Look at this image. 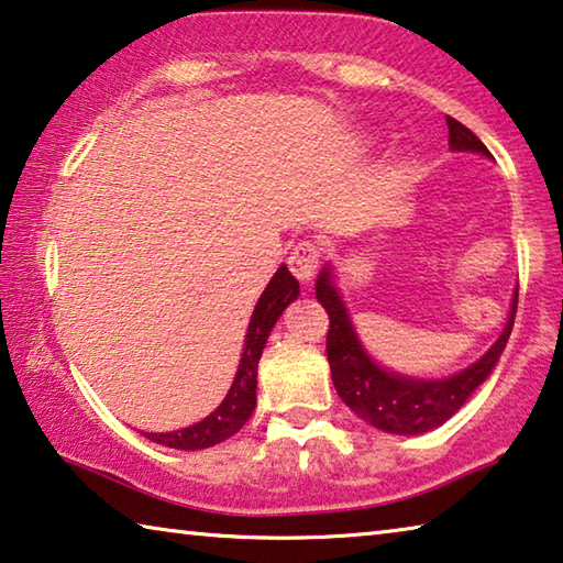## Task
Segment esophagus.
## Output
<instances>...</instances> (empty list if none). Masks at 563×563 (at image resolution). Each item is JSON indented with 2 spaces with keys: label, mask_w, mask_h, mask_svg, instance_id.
<instances>
[{
  "label": "esophagus",
  "mask_w": 563,
  "mask_h": 563,
  "mask_svg": "<svg viewBox=\"0 0 563 563\" xmlns=\"http://www.w3.org/2000/svg\"><path fill=\"white\" fill-rule=\"evenodd\" d=\"M318 263H320V247L313 243V240H300V243L292 247V253L288 257L290 273L296 275L302 285H308L310 280H313Z\"/></svg>",
  "instance_id": "1"
}]
</instances>
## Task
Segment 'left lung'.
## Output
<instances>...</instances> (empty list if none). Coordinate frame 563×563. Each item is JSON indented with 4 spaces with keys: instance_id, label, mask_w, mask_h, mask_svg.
Returning a JSON list of instances; mask_svg holds the SVG:
<instances>
[{
    "instance_id": "left-lung-1",
    "label": "left lung",
    "mask_w": 563,
    "mask_h": 563,
    "mask_svg": "<svg viewBox=\"0 0 563 563\" xmlns=\"http://www.w3.org/2000/svg\"><path fill=\"white\" fill-rule=\"evenodd\" d=\"M445 122H449V145L453 153H476L490 157L484 142L468 128H463L453 118H445ZM316 298L330 318L325 351L330 376H333V386L338 396L343 398V404L378 431L418 435L433 431V428L449 421L451 416H456L461 406H466V400L476 394L481 383L494 373L508 343V335H511L519 290L514 292L511 310H508L506 325L501 335L496 338V343L468 368L445 378L404 376V373L388 371L373 361L371 353L363 347L358 333H355L330 263L318 275Z\"/></svg>"
}]
</instances>
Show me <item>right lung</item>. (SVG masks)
<instances>
[{"label": "right lung", "mask_w": 563, "mask_h": 563, "mask_svg": "<svg viewBox=\"0 0 563 563\" xmlns=\"http://www.w3.org/2000/svg\"><path fill=\"white\" fill-rule=\"evenodd\" d=\"M298 296H300L298 280L292 278L288 267L280 265L271 278V283H267L263 296L257 298L253 316H250L245 345H243V355H240L235 380L233 386H230L228 396L222 398V404L198 423L177 428V431H167V433H145L147 439L159 445H167V449L200 451V449H210V445L216 443H222L225 439H230V435H235L255 410L257 361H261L263 355L267 335H271L273 325L278 323L283 310L288 308Z\"/></svg>", "instance_id": "obj_1"}]
</instances>
